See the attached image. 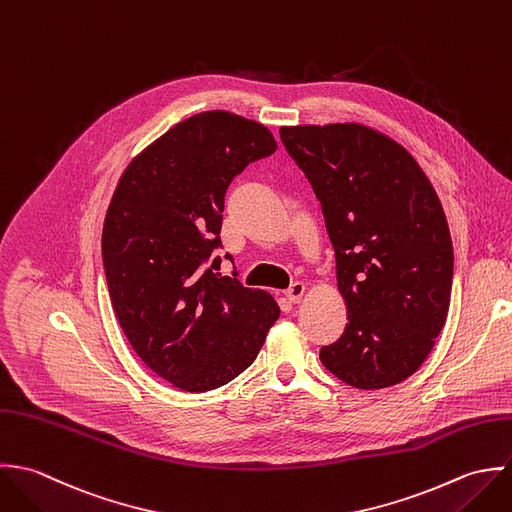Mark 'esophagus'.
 <instances>
[{
	"instance_id": "34e87169",
	"label": "esophagus",
	"mask_w": 512,
	"mask_h": 512,
	"mask_svg": "<svg viewBox=\"0 0 512 512\" xmlns=\"http://www.w3.org/2000/svg\"><path fill=\"white\" fill-rule=\"evenodd\" d=\"M305 293H307V285H305V283H295V285L285 293V297H287L291 303L297 305V303L303 301Z\"/></svg>"
}]
</instances>
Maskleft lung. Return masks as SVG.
<instances>
[{"label": "left lung", "instance_id": "8db88e82", "mask_svg": "<svg viewBox=\"0 0 512 512\" xmlns=\"http://www.w3.org/2000/svg\"><path fill=\"white\" fill-rule=\"evenodd\" d=\"M279 132L322 207L346 305V328L320 348V362L358 390L396 386L419 370L447 320L453 245L443 205L408 150L372 126Z\"/></svg>", "mask_w": 512, "mask_h": 512}]
</instances>
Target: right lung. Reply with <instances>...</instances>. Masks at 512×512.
I'll return each instance as SVG.
<instances>
[{
  "label": "right lung",
  "mask_w": 512,
  "mask_h": 512,
  "mask_svg": "<svg viewBox=\"0 0 512 512\" xmlns=\"http://www.w3.org/2000/svg\"><path fill=\"white\" fill-rule=\"evenodd\" d=\"M277 150L269 128L227 110L194 114L122 172L103 225L114 314L140 360L182 392H209L257 358L279 305L205 267L231 180Z\"/></svg>",
  "instance_id": "1"
}]
</instances>
